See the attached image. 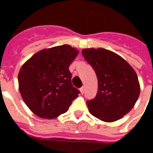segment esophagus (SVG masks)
<instances>
[{"label": "esophagus", "instance_id": "obj_1", "mask_svg": "<svg viewBox=\"0 0 153 153\" xmlns=\"http://www.w3.org/2000/svg\"><path fill=\"white\" fill-rule=\"evenodd\" d=\"M84 91H85V90H84V87L82 86V87H81V88H80V92H81L82 94H83Z\"/></svg>", "mask_w": 153, "mask_h": 153}]
</instances>
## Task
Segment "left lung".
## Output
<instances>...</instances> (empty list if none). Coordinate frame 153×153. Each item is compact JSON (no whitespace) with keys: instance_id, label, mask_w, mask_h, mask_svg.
I'll use <instances>...</instances> for the list:
<instances>
[{"instance_id":"obj_1","label":"left lung","mask_w":153,"mask_h":153,"mask_svg":"<svg viewBox=\"0 0 153 153\" xmlns=\"http://www.w3.org/2000/svg\"><path fill=\"white\" fill-rule=\"evenodd\" d=\"M82 53L98 78L96 97L86 102L90 113L105 122L122 118L140 95L135 71L123 58L106 49L86 48Z\"/></svg>"}]
</instances>
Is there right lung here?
<instances>
[{
  "instance_id": "add662e5",
  "label": "right lung",
  "mask_w": 153,
  "mask_h": 153,
  "mask_svg": "<svg viewBox=\"0 0 153 153\" xmlns=\"http://www.w3.org/2000/svg\"><path fill=\"white\" fill-rule=\"evenodd\" d=\"M79 54L68 44L38 51L25 62L18 74L23 100L36 116L57 117L68 110L79 91L71 83L69 67Z\"/></svg>"
}]
</instances>
